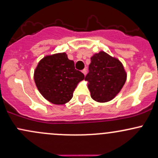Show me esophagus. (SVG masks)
<instances>
[{
  "label": "esophagus",
  "mask_w": 158,
  "mask_h": 158,
  "mask_svg": "<svg viewBox=\"0 0 158 158\" xmlns=\"http://www.w3.org/2000/svg\"><path fill=\"white\" fill-rule=\"evenodd\" d=\"M82 73L84 74L85 76L86 73H87V70H86V69H83V70H82Z\"/></svg>",
  "instance_id": "34e87169"
}]
</instances>
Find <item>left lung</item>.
<instances>
[{
  "instance_id": "left-lung-1",
  "label": "left lung",
  "mask_w": 158,
  "mask_h": 158,
  "mask_svg": "<svg viewBox=\"0 0 158 158\" xmlns=\"http://www.w3.org/2000/svg\"><path fill=\"white\" fill-rule=\"evenodd\" d=\"M88 70L85 80L88 82L91 97L99 103L112 100L120 92L127 79L120 60L103 51L91 57Z\"/></svg>"
}]
</instances>
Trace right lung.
Here are the masks:
<instances>
[{"instance_id": "1", "label": "right lung", "mask_w": 158, "mask_h": 158, "mask_svg": "<svg viewBox=\"0 0 158 158\" xmlns=\"http://www.w3.org/2000/svg\"><path fill=\"white\" fill-rule=\"evenodd\" d=\"M34 82L48 101L53 104H65L72 99L78 83L85 79L76 70L73 60L64 52L44 57L34 70Z\"/></svg>"}]
</instances>
